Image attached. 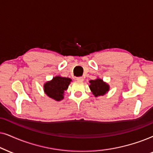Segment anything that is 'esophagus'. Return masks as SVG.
Returning <instances> with one entry per match:
<instances>
[{"label":"esophagus","instance_id":"34e87169","mask_svg":"<svg viewBox=\"0 0 153 153\" xmlns=\"http://www.w3.org/2000/svg\"><path fill=\"white\" fill-rule=\"evenodd\" d=\"M76 80L78 81H80V82H82L84 79H83L82 77H78V78H76Z\"/></svg>","mask_w":153,"mask_h":153}]
</instances>
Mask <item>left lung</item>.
<instances>
[{
  "label": "left lung",
  "instance_id": "1",
  "mask_svg": "<svg viewBox=\"0 0 153 153\" xmlns=\"http://www.w3.org/2000/svg\"><path fill=\"white\" fill-rule=\"evenodd\" d=\"M89 83V88L95 97L104 95L109 91V85L103 82L101 79L91 80Z\"/></svg>",
  "mask_w": 153,
  "mask_h": 153
}]
</instances>
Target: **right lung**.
Here are the masks:
<instances>
[{
    "instance_id": "add662e5",
    "label": "right lung",
    "mask_w": 153,
    "mask_h": 153,
    "mask_svg": "<svg viewBox=\"0 0 153 153\" xmlns=\"http://www.w3.org/2000/svg\"><path fill=\"white\" fill-rule=\"evenodd\" d=\"M72 80L69 78L56 76L44 85V91L49 97L59 101L64 99V92L67 90Z\"/></svg>"
}]
</instances>
